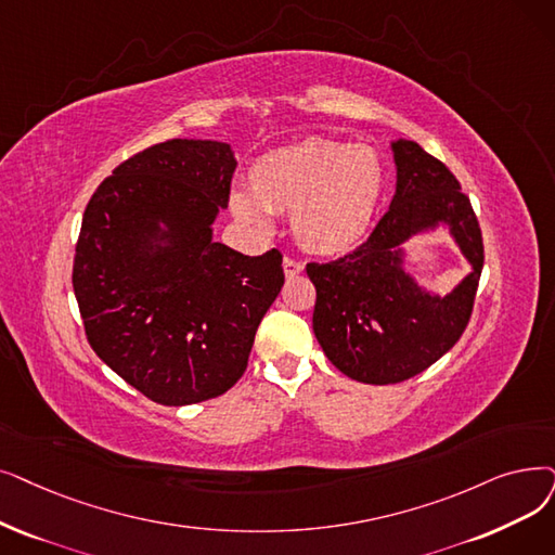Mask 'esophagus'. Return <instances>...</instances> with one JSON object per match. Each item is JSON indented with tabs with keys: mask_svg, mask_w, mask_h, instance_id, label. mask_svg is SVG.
Here are the masks:
<instances>
[{
	"mask_svg": "<svg viewBox=\"0 0 555 555\" xmlns=\"http://www.w3.org/2000/svg\"><path fill=\"white\" fill-rule=\"evenodd\" d=\"M283 272H285V276H295V274L304 272V262H299L295 258H283Z\"/></svg>",
	"mask_w": 555,
	"mask_h": 555,
	"instance_id": "obj_1",
	"label": "esophagus"
}]
</instances>
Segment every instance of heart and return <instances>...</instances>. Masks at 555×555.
Masks as SVG:
<instances>
[{"mask_svg":"<svg viewBox=\"0 0 555 555\" xmlns=\"http://www.w3.org/2000/svg\"><path fill=\"white\" fill-rule=\"evenodd\" d=\"M383 185L385 170L372 147L310 138L260 156L249 172V192H233L231 210L260 231L270 227V212L293 215L304 249L340 254L370 231Z\"/></svg>","mask_w":555,"mask_h":555,"instance_id":"obj_1","label":"heart"}]
</instances>
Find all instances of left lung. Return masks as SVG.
Segmentation results:
<instances>
[{
    "instance_id": "obj_1",
    "label": "left lung",
    "mask_w": 555,
    "mask_h": 555,
    "mask_svg": "<svg viewBox=\"0 0 555 555\" xmlns=\"http://www.w3.org/2000/svg\"><path fill=\"white\" fill-rule=\"evenodd\" d=\"M392 152L397 192L372 235L343 258L306 264L318 293V343L343 374L372 385L413 378L461 340L483 270L476 212L449 167L413 140L392 142ZM440 221L473 262V274L447 298L422 292L402 272L398 249Z\"/></svg>"
}]
</instances>
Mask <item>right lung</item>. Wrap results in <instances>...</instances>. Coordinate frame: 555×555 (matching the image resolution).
<instances>
[{
  "instance_id": "obj_1",
  "label": "right lung",
  "mask_w": 555,
  "mask_h": 555,
  "mask_svg": "<svg viewBox=\"0 0 555 555\" xmlns=\"http://www.w3.org/2000/svg\"><path fill=\"white\" fill-rule=\"evenodd\" d=\"M235 165L227 142H158L119 163L83 212L72 285L88 343L163 405L233 388L285 281L279 249L212 240Z\"/></svg>"
}]
</instances>
